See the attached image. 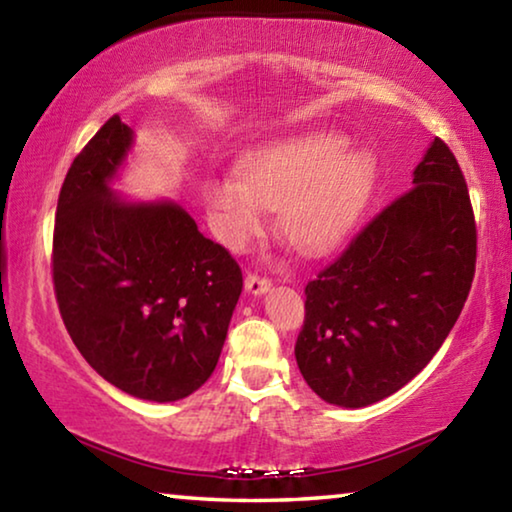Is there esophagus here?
Here are the masks:
<instances>
[{
  "instance_id": "1",
  "label": "esophagus",
  "mask_w": 512,
  "mask_h": 512,
  "mask_svg": "<svg viewBox=\"0 0 512 512\" xmlns=\"http://www.w3.org/2000/svg\"><path fill=\"white\" fill-rule=\"evenodd\" d=\"M246 289L250 294H264V292H269V289H271V280L266 276H259V273H248Z\"/></svg>"
}]
</instances>
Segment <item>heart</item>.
<instances>
[{"label": "heart", "instance_id": "heart-1", "mask_svg": "<svg viewBox=\"0 0 512 512\" xmlns=\"http://www.w3.org/2000/svg\"><path fill=\"white\" fill-rule=\"evenodd\" d=\"M345 137L319 133L253 151L241 177L209 183L213 227L227 246H241L264 225V207L280 209V232L305 255H322L345 239L368 202L375 163L345 151Z\"/></svg>", "mask_w": 512, "mask_h": 512}]
</instances>
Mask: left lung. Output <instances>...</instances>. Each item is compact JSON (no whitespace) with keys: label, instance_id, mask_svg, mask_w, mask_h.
Returning a JSON list of instances; mask_svg holds the SVG:
<instances>
[{"label":"left lung","instance_id":"obj_1","mask_svg":"<svg viewBox=\"0 0 512 512\" xmlns=\"http://www.w3.org/2000/svg\"><path fill=\"white\" fill-rule=\"evenodd\" d=\"M476 241L467 181L448 144L434 137L414 188L305 285L294 354L312 391L358 409L414 379L460 317Z\"/></svg>","mask_w":512,"mask_h":512}]
</instances>
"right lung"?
<instances>
[{"label": "right lung", "mask_w": 512, "mask_h": 512, "mask_svg": "<svg viewBox=\"0 0 512 512\" xmlns=\"http://www.w3.org/2000/svg\"><path fill=\"white\" fill-rule=\"evenodd\" d=\"M131 142L114 114L73 158L57 200L52 282L66 331L98 375L140 400L174 402L216 370L243 276L179 204L112 193Z\"/></svg>", "instance_id": "1"}]
</instances>
